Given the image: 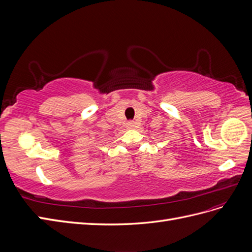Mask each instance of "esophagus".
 Listing matches in <instances>:
<instances>
[{
    "label": "esophagus",
    "instance_id": "obj_1",
    "mask_svg": "<svg viewBox=\"0 0 252 252\" xmlns=\"http://www.w3.org/2000/svg\"><path fill=\"white\" fill-rule=\"evenodd\" d=\"M128 126H129V127H130V128H132V127L134 126V122H132V121H130V122H129V123H128Z\"/></svg>",
    "mask_w": 252,
    "mask_h": 252
}]
</instances>
